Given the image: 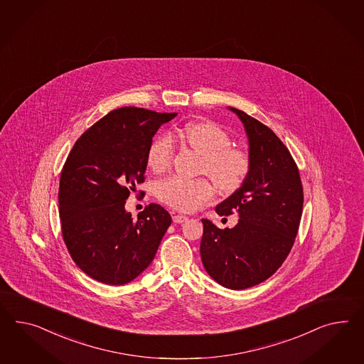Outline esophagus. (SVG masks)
I'll use <instances>...</instances> for the list:
<instances>
[{
    "label": "esophagus",
    "instance_id": "obj_1",
    "mask_svg": "<svg viewBox=\"0 0 364 364\" xmlns=\"http://www.w3.org/2000/svg\"><path fill=\"white\" fill-rule=\"evenodd\" d=\"M172 220H173V223H176V224H183V223L188 221V217L183 216V215H175V216L172 217Z\"/></svg>",
    "mask_w": 364,
    "mask_h": 364
}]
</instances>
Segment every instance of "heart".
I'll return each instance as SVG.
<instances>
[{
  "label": "heart",
  "mask_w": 364,
  "mask_h": 364,
  "mask_svg": "<svg viewBox=\"0 0 364 364\" xmlns=\"http://www.w3.org/2000/svg\"><path fill=\"white\" fill-rule=\"evenodd\" d=\"M177 136L187 141L203 155V171L216 181L224 192H233L242 186L250 169V157L245 149L230 146L225 129L210 122H196L177 131ZM173 143L167 135L154 139L148 148L147 164L154 172H163L171 166ZM216 188L208 178L171 176L157 184V197L180 210H195L215 196Z\"/></svg>",
  "instance_id": "b5f03b06"
}]
</instances>
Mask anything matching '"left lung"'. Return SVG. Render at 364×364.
<instances>
[{
    "instance_id": "left-lung-1",
    "label": "left lung",
    "mask_w": 364,
    "mask_h": 364,
    "mask_svg": "<svg viewBox=\"0 0 364 364\" xmlns=\"http://www.w3.org/2000/svg\"><path fill=\"white\" fill-rule=\"evenodd\" d=\"M250 169L242 186L216 207L220 216L236 212V226L220 229L203 218V265L217 284L242 290L264 282L284 264L294 244L304 208L298 168L274 132L244 111Z\"/></svg>"
}]
</instances>
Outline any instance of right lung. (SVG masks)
Here are the masks:
<instances>
[{"mask_svg": "<svg viewBox=\"0 0 364 364\" xmlns=\"http://www.w3.org/2000/svg\"><path fill=\"white\" fill-rule=\"evenodd\" d=\"M176 112L122 107L75 141L59 180V217L70 256L91 278L126 285L147 269L172 218L149 204L134 220L129 191L144 181L148 148Z\"/></svg>", "mask_w": 364, "mask_h": 364, "instance_id": "add662e5", "label": "right lung"}]
</instances>
